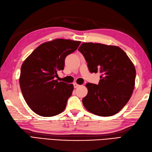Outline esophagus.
Listing matches in <instances>:
<instances>
[{"label":"esophagus","instance_id":"esophagus-1","mask_svg":"<svg viewBox=\"0 0 152 152\" xmlns=\"http://www.w3.org/2000/svg\"><path fill=\"white\" fill-rule=\"evenodd\" d=\"M74 88H78V87H79L80 86V85L79 84H78V83H74Z\"/></svg>","mask_w":152,"mask_h":152}]
</instances>
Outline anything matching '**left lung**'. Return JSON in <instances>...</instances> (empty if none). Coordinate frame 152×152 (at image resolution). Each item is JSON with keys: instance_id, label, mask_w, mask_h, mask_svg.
Instances as JSON below:
<instances>
[{"instance_id": "obj_1", "label": "left lung", "mask_w": 152, "mask_h": 152, "mask_svg": "<svg viewBox=\"0 0 152 152\" xmlns=\"http://www.w3.org/2000/svg\"><path fill=\"white\" fill-rule=\"evenodd\" d=\"M90 72L101 74L98 85L88 83V93L82 99L89 112L100 116L117 114L127 104L134 88L136 70L120 48L89 42L78 49Z\"/></svg>"}]
</instances>
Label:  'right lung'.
Instances as JSON below:
<instances>
[{
  "label": "right lung",
  "mask_w": 152,
  "mask_h": 152,
  "mask_svg": "<svg viewBox=\"0 0 152 152\" xmlns=\"http://www.w3.org/2000/svg\"><path fill=\"white\" fill-rule=\"evenodd\" d=\"M80 41L56 39L40 45L25 60L19 85L29 108L37 114L51 117L65 109L74 86L55 78L63 70L66 57L77 50Z\"/></svg>",
  "instance_id": "add662e5"
}]
</instances>
